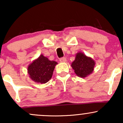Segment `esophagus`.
I'll return each mask as SVG.
<instances>
[{
	"mask_svg": "<svg viewBox=\"0 0 123 123\" xmlns=\"http://www.w3.org/2000/svg\"><path fill=\"white\" fill-rule=\"evenodd\" d=\"M60 62H65L66 61V59L65 57H62V58H61L60 59Z\"/></svg>",
	"mask_w": 123,
	"mask_h": 123,
	"instance_id": "34e87169",
	"label": "esophagus"
}]
</instances>
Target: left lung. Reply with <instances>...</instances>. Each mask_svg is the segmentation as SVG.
<instances>
[{"label":"left lung","mask_w":123,"mask_h":123,"mask_svg":"<svg viewBox=\"0 0 123 123\" xmlns=\"http://www.w3.org/2000/svg\"><path fill=\"white\" fill-rule=\"evenodd\" d=\"M95 64V61L91 58L79 52L76 54L75 60L72 63L71 66L76 75L84 78L92 72Z\"/></svg>","instance_id":"obj_1"}]
</instances>
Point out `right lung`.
<instances>
[{
  "label": "right lung",
  "mask_w": 123,
  "mask_h": 123,
  "mask_svg": "<svg viewBox=\"0 0 123 123\" xmlns=\"http://www.w3.org/2000/svg\"><path fill=\"white\" fill-rule=\"evenodd\" d=\"M57 62L50 61L41 54L33 61L28 68L29 77L35 82L44 84L50 80L53 76Z\"/></svg>",
  "instance_id": "right-lung-1"
}]
</instances>
